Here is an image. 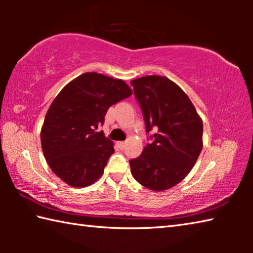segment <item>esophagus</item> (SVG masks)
Instances as JSON below:
<instances>
[{
  "instance_id": "esophagus-1",
  "label": "esophagus",
  "mask_w": 253,
  "mask_h": 253,
  "mask_svg": "<svg viewBox=\"0 0 253 253\" xmlns=\"http://www.w3.org/2000/svg\"><path fill=\"white\" fill-rule=\"evenodd\" d=\"M117 145H118V146L121 147V148H124V147L126 146V142H118Z\"/></svg>"
}]
</instances>
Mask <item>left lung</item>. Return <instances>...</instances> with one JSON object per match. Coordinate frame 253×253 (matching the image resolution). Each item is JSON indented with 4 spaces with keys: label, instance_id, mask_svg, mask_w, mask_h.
<instances>
[{
    "label": "left lung",
    "instance_id": "left-lung-1",
    "mask_svg": "<svg viewBox=\"0 0 253 253\" xmlns=\"http://www.w3.org/2000/svg\"><path fill=\"white\" fill-rule=\"evenodd\" d=\"M153 143L129 161L134 178L161 192L178 184L193 169L203 147V123L190 98L172 80L146 76L130 81Z\"/></svg>",
    "mask_w": 253,
    "mask_h": 253
}]
</instances>
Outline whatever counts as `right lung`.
<instances>
[{"instance_id":"obj_1","label":"right lung","mask_w":253,"mask_h":253,"mask_svg":"<svg viewBox=\"0 0 253 253\" xmlns=\"http://www.w3.org/2000/svg\"><path fill=\"white\" fill-rule=\"evenodd\" d=\"M131 93L124 80L85 72L54 98L41 128V146L50 169L68 185H91L104 173L114 143L96 129L109 107Z\"/></svg>"}]
</instances>
